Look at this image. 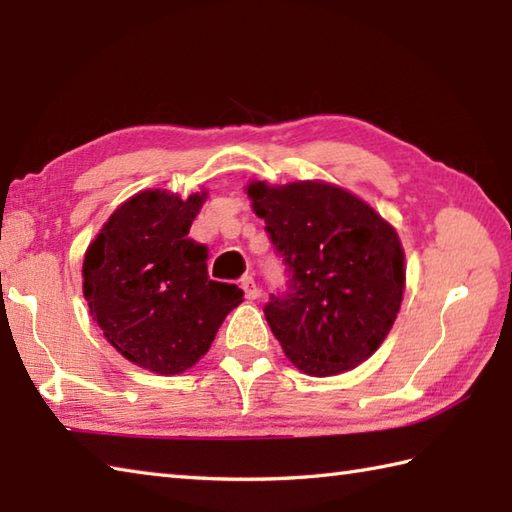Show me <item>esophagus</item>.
Wrapping results in <instances>:
<instances>
[{
	"instance_id": "34e87169",
	"label": "esophagus",
	"mask_w": 512,
	"mask_h": 512,
	"mask_svg": "<svg viewBox=\"0 0 512 512\" xmlns=\"http://www.w3.org/2000/svg\"><path fill=\"white\" fill-rule=\"evenodd\" d=\"M242 288H244V292H246V299H250V301L262 295V290H259L257 281H255L253 275H246V277L242 279Z\"/></svg>"
}]
</instances>
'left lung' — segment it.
I'll return each instance as SVG.
<instances>
[{"label": "left lung", "instance_id": "obj_1", "mask_svg": "<svg viewBox=\"0 0 512 512\" xmlns=\"http://www.w3.org/2000/svg\"><path fill=\"white\" fill-rule=\"evenodd\" d=\"M246 193L292 273L286 297L264 308L290 363L317 378L365 363L387 339L405 292L396 228L323 180H253Z\"/></svg>", "mask_w": 512, "mask_h": 512}]
</instances>
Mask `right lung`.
Wrapping results in <instances>:
<instances>
[{"label": "right lung", "mask_w": 512, "mask_h": 512, "mask_svg": "<svg viewBox=\"0 0 512 512\" xmlns=\"http://www.w3.org/2000/svg\"><path fill=\"white\" fill-rule=\"evenodd\" d=\"M206 195L140 191L85 250L83 297L92 319L118 354L160 376L198 363L244 297L209 279L206 246L187 237Z\"/></svg>", "instance_id": "right-lung-1"}]
</instances>
